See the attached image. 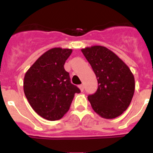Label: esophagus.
<instances>
[{
  "label": "esophagus",
  "mask_w": 153,
  "mask_h": 153,
  "mask_svg": "<svg viewBox=\"0 0 153 153\" xmlns=\"http://www.w3.org/2000/svg\"><path fill=\"white\" fill-rule=\"evenodd\" d=\"M78 87H79V90H80V91H81V92H83V90H84V86H83V84L79 85V86H78Z\"/></svg>",
  "instance_id": "1"
}]
</instances>
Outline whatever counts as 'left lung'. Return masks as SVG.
<instances>
[{
	"mask_svg": "<svg viewBox=\"0 0 153 153\" xmlns=\"http://www.w3.org/2000/svg\"><path fill=\"white\" fill-rule=\"evenodd\" d=\"M82 53L91 65L98 81V89L88 96L93 109L104 119L122 115L132 101L134 76L115 53L102 46L83 48Z\"/></svg>",
	"mask_w": 153,
	"mask_h": 153,
	"instance_id": "left-lung-1",
	"label": "left lung"
}]
</instances>
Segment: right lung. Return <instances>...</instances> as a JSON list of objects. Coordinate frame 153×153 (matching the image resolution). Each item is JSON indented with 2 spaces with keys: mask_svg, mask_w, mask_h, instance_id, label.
<instances>
[{
  "mask_svg": "<svg viewBox=\"0 0 153 153\" xmlns=\"http://www.w3.org/2000/svg\"><path fill=\"white\" fill-rule=\"evenodd\" d=\"M72 49L54 47L46 51L25 74L24 92L31 107L51 121L61 119L70 109L75 93L80 92L70 83L64 63Z\"/></svg>",
  "mask_w": 153,
  "mask_h": 153,
  "instance_id": "right-lung-1",
  "label": "right lung"
}]
</instances>
